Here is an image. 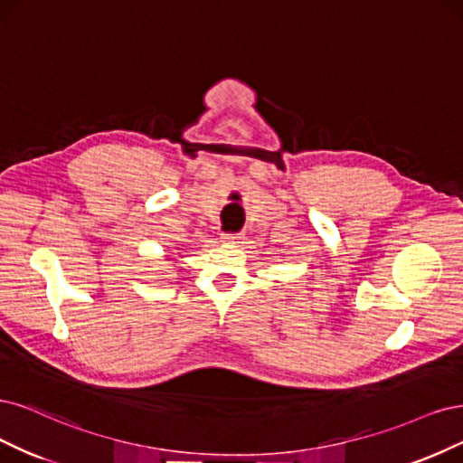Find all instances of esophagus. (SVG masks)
<instances>
[{"label": "esophagus", "instance_id": "1", "mask_svg": "<svg viewBox=\"0 0 463 463\" xmlns=\"http://www.w3.org/2000/svg\"><path fill=\"white\" fill-rule=\"evenodd\" d=\"M221 238H222V242H236V241H241V234H238V232H222Z\"/></svg>", "mask_w": 463, "mask_h": 463}]
</instances>
